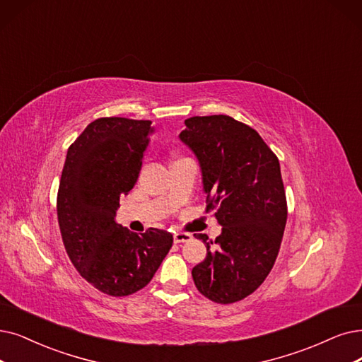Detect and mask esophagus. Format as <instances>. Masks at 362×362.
Here are the masks:
<instances>
[{"label": "esophagus", "mask_w": 362, "mask_h": 362, "mask_svg": "<svg viewBox=\"0 0 362 362\" xmlns=\"http://www.w3.org/2000/svg\"><path fill=\"white\" fill-rule=\"evenodd\" d=\"M189 240H192L190 233H175V235H173V242H175V243H182V242H189Z\"/></svg>", "instance_id": "34e87169"}]
</instances>
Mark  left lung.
<instances>
[{
    "instance_id": "left-lung-1",
    "label": "left lung",
    "mask_w": 362,
    "mask_h": 362,
    "mask_svg": "<svg viewBox=\"0 0 362 362\" xmlns=\"http://www.w3.org/2000/svg\"><path fill=\"white\" fill-rule=\"evenodd\" d=\"M184 123L180 138L199 158L206 212L223 226L215 242L194 235L208 252L193 281L206 298L230 305L264 282L279 254L288 215L279 160L255 129L230 115Z\"/></svg>"
}]
</instances>
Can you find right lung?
Masks as SVG:
<instances>
[{
    "label": "right lung",
    "mask_w": 362,
    "mask_h": 362,
    "mask_svg": "<svg viewBox=\"0 0 362 362\" xmlns=\"http://www.w3.org/2000/svg\"><path fill=\"white\" fill-rule=\"evenodd\" d=\"M151 132L150 120L100 117L66 153L56 200L64 247L81 276L107 296L142 290L173 243L166 230L136 235L114 220L120 196L138 180Z\"/></svg>",
    "instance_id": "add662e5"
}]
</instances>
